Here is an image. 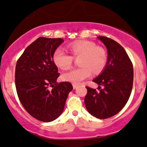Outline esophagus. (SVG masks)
Listing matches in <instances>:
<instances>
[{"label": "esophagus", "instance_id": "obj_1", "mask_svg": "<svg viewBox=\"0 0 147 147\" xmlns=\"http://www.w3.org/2000/svg\"><path fill=\"white\" fill-rule=\"evenodd\" d=\"M77 86H78V84H72V86H73V88L75 89L77 87Z\"/></svg>", "mask_w": 147, "mask_h": 147}]
</instances>
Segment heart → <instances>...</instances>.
<instances>
[{
    "label": "heart",
    "mask_w": 147,
    "mask_h": 147,
    "mask_svg": "<svg viewBox=\"0 0 147 147\" xmlns=\"http://www.w3.org/2000/svg\"><path fill=\"white\" fill-rule=\"evenodd\" d=\"M72 56L64 52L62 49L55 50L52 56L54 63L63 70H68L72 67L73 58L79 59L80 68L63 74L64 80L74 84H78L91 75L92 71L99 73L105 67L107 55L105 50L97 47L95 43L88 41H74L68 45Z\"/></svg>",
    "instance_id": "b5f03b06"
}]
</instances>
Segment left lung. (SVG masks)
<instances>
[{"mask_svg": "<svg viewBox=\"0 0 147 147\" xmlns=\"http://www.w3.org/2000/svg\"><path fill=\"white\" fill-rule=\"evenodd\" d=\"M97 38L107 49V63L101 75L92 80L99 86V90L86 87L84 103L89 113L98 119H106L118 113L129 100L133 88V68L122 45L106 36Z\"/></svg>", "mask_w": 147, "mask_h": 147, "instance_id": "left-lung-1", "label": "left lung"}]
</instances>
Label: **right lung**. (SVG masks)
<instances>
[{
    "label": "right lung",
    "instance_id": "right-lung-1",
    "mask_svg": "<svg viewBox=\"0 0 147 147\" xmlns=\"http://www.w3.org/2000/svg\"><path fill=\"white\" fill-rule=\"evenodd\" d=\"M63 42L60 38L39 37L27 47L16 62L15 85L18 99L27 112L41 122H52L60 116L73 88L70 82H56L59 73L52 56Z\"/></svg>",
    "mask_w": 147,
    "mask_h": 147
}]
</instances>
